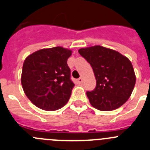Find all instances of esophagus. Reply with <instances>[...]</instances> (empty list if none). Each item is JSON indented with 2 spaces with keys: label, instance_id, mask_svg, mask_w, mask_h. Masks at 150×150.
I'll return each instance as SVG.
<instances>
[{
  "label": "esophagus",
  "instance_id": "1",
  "mask_svg": "<svg viewBox=\"0 0 150 150\" xmlns=\"http://www.w3.org/2000/svg\"><path fill=\"white\" fill-rule=\"evenodd\" d=\"M78 83L79 84H81L83 83V78H78Z\"/></svg>",
  "mask_w": 150,
  "mask_h": 150
}]
</instances>
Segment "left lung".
Instances as JSON below:
<instances>
[{"label": "left lung", "mask_w": 150, "mask_h": 150, "mask_svg": "<svg viewBox=\"0 0 150 150\" xmlns=\"http://www.w3.org/2000/svg\"><path fill=\"white\" fill-rule=\"evenodd\" d=\"M78 53L91 64L96 78L95 88L86 92L91 105L103 111L122 105L136 84L130 61L116 50L100 45L81 48Z\"/></svg>", "instance_id": "obj_1"}]
</instances>
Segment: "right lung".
<instances>
[{
	"label": "right lung",
	"mask_w": 150,
	"mask_h": 150,
	"mask_svg": "<svg viewBox=\"0 0 150 150\" xmlns=\"http://www.w3.org/2000/svg\"><path fill=\"white\" fill-rule=\"evenodd\" d=\"M72 50L62 47L42 49L24 61L21 75L23 91L36 107L56 110L67 104L75 84L67 59Z\"/></svg>",
	"instance_id": "1"
}]
</instances>
